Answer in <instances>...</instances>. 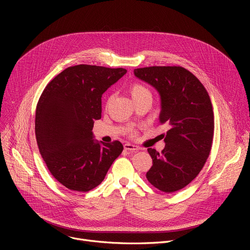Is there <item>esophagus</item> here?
<instances>
[{"label":"esophagus","instance_id":"esophagus-1","mask_svg":"<svg viewBox=\"0 0 250 250\" xmlns=\"http://www.w3.org/2000/svg\"><path fill=\"white\" fill-rule=\"evenodd\" d=\"M124 148H125V150H127V151H137V150H139L138 146L133 145V144H125Z\"/></svg>","mask_w":250,"mask_h":250}]
</instances>
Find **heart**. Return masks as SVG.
<instances>
[{"label": "heart", "mask_w": 250, "mask_h": 250, "mask_svg": "<svg viewBox=\"0 0 250 250\" xmlns=\"http://www.w3.org/2000/svg\"><path fill=\"white\" fill-rule=\"evenodd\" d=\"M129 91H130V95H132L133 99L144 96V95L151 96V93H150V91L148 90V88H146L145 86H143L141 84H138V83L132 85Z\"/></svg>", "instance_id": "obj_1"}]
</instances>
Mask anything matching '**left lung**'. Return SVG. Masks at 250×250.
Returning <instances> with one entry per match:
<instances>
[{
  "mask_svg": "<svg viewBox=\"0 0 250 250\" xmlns=\"http://www.w3.org/2000/svg\"><path fill=\"white\" fill-rule=\"evenodd\" d=\"M135 76L158 92L159 123L168 127L161 153L149 148L153 165L146 174L156 188L174 192L198 176L212 148V102L199 79L181 67L136 69Z\"/></svg>",
  "mask_w": 250,
  "mask_h": 250,
  "instance_id": "8db88e82",
  "label": "left lung"
}]
</instances>
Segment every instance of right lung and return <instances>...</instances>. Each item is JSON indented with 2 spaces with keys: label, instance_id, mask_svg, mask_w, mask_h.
Masks as SVG:
<instances>
[{
  "label": "right lung",
  "instance_id": "obj_1",
  "mask_svg": "<svg viewBox=\"0 0 250 250\" xmlns=\"http://www.w3.org/2000/svg\"><path fill=\"white\" fill-rule=\"evenodd\" d=\"M123 68L79 64L47 84L35 113L39 152L63 187L89 191L99 186L124 150L121 142L95 140L94 121L101 118V97L125 75Z\"/></svg>",
  "mask_w": 250,
  "mask_h": 250
}]
</instances>
